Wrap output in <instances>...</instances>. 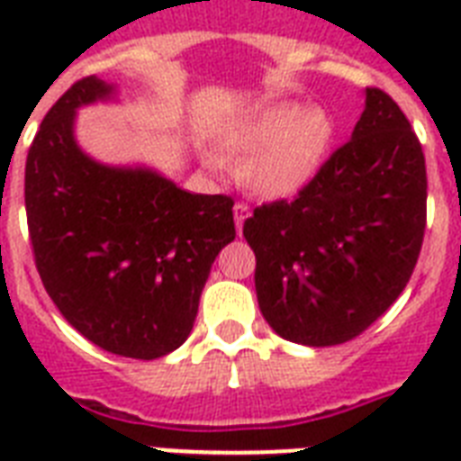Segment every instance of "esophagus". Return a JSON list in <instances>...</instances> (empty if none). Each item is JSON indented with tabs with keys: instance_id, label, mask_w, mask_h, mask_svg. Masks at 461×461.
<instances>
[{
	"instance_id": "esophagus-1",
	"label": "esophagus",
	"mask_w": 461,
	"mask_h": 461,
	"mask_svg": "<svg viewBox=\"0 0 461 461\" xmlns=\"http://www.w3.org/2000/svg\"><path fill=\"white\" fill-rule=\"evenodd\" d=\"M251 215V208L246 205V203H237L234 205V224H237V231H241V227H244L246 217Z\"/></svg>"
}]
</instances>
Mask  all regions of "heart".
Returning <instances> with one entry per match:
<instances>
[{
  "label": "heart",
  "instance_id": "heart-1",
  "mask_svg": "<svg viewBox=\"0 0 461 461\" xmlns=\"http://www.w3.org/2000/svg\"><path fill=\"white\" fill-rule=\"evenodd\" d=\"M337 139V122L321 104L280 103L253 112L217 133L224 153L249 155L239 179L253 194L287 198L318 176Z\"/></svg>",
  "mask_w": 461,
  "mask_h": 461
}]
</instances>
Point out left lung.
Instances as JSON below:
<instances>
[{"mask_svg": "<svg viewBox=\"0 0 461 461\" xmlns=\"http://www.w3.org/2000/svg\"><path fill=\"white\" fill-rule=\"evenodd\" d=\"M426 188L409 119L387 93L366 88L351 140L294 201L266 203L244 222L267 325L289 342L332 347L378 321L421 253Z\"/></svg>", "mask_w": 461, "mask_h": 461, "instance_id": "obj_1", "label": "left lung"}]
</instances>
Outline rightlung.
I'll use <instances>...</instances> for the list:
<instances>
[{
	"label": "right lung",
	"instance_id": "obj_1",
	"mask_svg": "<svg viewBox=\"0 0 461 461\" xmlns=\"http://www.w3.org/2000/svg\"><path fill=\"white\" fill-rule=\"evenodd\" d=\"M114 97L117 86L88 76L47 112L25 159V215L40 280L68 325L150 361L191 335L210 267L237 237L234 201L83 153L76 110Z\"/></svg>",
	"mask_w": 461,
	"mask_h": 461
}]
</instances>
